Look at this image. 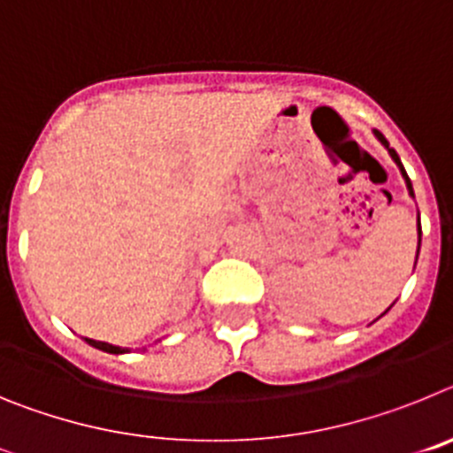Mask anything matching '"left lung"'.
<instances>
[{
	"label": "left lung",
	"instance_id": "8db88e82",
	"mask_svg": "<svg viewBox=\"0 0 453 453\" xmlns=\"http://www.w3.org/2000/svg\"><path fill=\"white\" fill-rule=\"evenodd\" d=\"M374 135L379 140H381V145L386 147L388 150V154L392 156V161L397 163V167H399V172H402V177L406 179V188H408V195H411V197H413V186H411V179H408V174H406V170H403V165H402V161H399V156H397V151L392 150L390 147V142H388L386 138H383V134H379V131H374ZM418 234H419V240H418V254H419V242H422V226H419V215H418Z\"/></svg>",
	"mask_w": 453,
	"mask_h": 453
}]
</instances>
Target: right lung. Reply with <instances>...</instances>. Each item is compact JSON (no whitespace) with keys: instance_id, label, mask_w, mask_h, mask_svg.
Returning <instances> with one entry per match:
<instances>
[{"instance_id":"1","label":"right lung","mask_w":453,"mask_h":453,"mask_svg":"<svg viewBox=\"0 0 453 453\" xmlns=\"http://www.w3.org/2000/svg\"><path fill=\"white\" fill-rule=\"evenodd\" d=\"M86 342L90 347H97V349L102 351H108V354H127L129 349H124V347H115V345H108V342H102V340H92V338H86Z\"/></svg>"}]
</instances>
